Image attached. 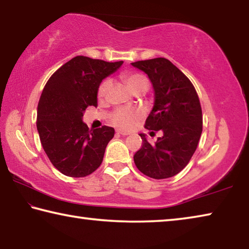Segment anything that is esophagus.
I'll use <instances>...</instances> for the list:
<instances>
[{
	"instance_id": "1",
	"label": "esophagus",
	"mask_w": 249,
	"mask_h": 249,
	"mask_svg": "<svg viewBox=\"0 0 249 249\" xmlns=\"http://www.w3.org/2000/svg\"><path fill=\"white\" fill-rule=\"evenodd\" d=\"M116 133L120 134V135H123V136H126V135L129 134L128 132H125V130H122V129H117Z\"/></svg>"
}]
</instances>
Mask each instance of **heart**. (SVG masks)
Returning <instances> with one entry per match:
<instances>
[{
  "instance_id": "1",
  "label": "heart",
  "mask_w": 249,
  "mask_h": 249,
  "mask_svg": "<svg viewBox=\"0 0 249 249\" xmlns=\"http://www.w3.org/2000/svg\"><path fill=\"white\" fill-rule=\"evenodd\" d=\"M124 81L128 89L133 93H144L149 88V81L146 75L142 73H129L124 75ZM111 88V80L105 79L100 84L98 95L99 98H104L108 93ZM142 113L141 109L129 108V107H120L112 114V123L122 128H129L141 119Z\"/></svg>"
}]
</instances>
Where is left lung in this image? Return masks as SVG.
Returning <instances> with one entry per match:
<instances>
[{
  "mask_svg": "<svg viewBox=\"0 0 249 249\" xmlns=\"http://www.w3.org/2000/svg\"><path fill=\"white\" fill-rule=\"evenodd\" d=\"M132 66L148 75L155 92L145 127L162 133L155 144L140 134L142 146L134 155V162L150 178H170L188 165L199 144L203 123L199 96L190 80L166 58L132 62Z\"/></svg>",
  "mask_w": 249,
  "mask_h": 249,
  "instance_id": "8db88e82",
  "label": "left lung"
}]
</instances>
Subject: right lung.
Here are the masks:
<instances>
[{
  "label": "right lung",
  "instance_id": "add662e5",
  "mask_svg": "<svg viewBox=\"0 0 249 249\" xmlns=\"http://www.w3.org/2000/svg\"><path fill=\"white\" fill-rule=\"evenodd\" d=\"M122 64L77 56L46 83L37 107V130L46 155L65 176H89L102 163L114 128L89 129L82 121L83 113L88 107L98 105L101 82Z\"/></svg>",
  "mask_w": 249,
  "mask_h": 249
}]
</instances>
